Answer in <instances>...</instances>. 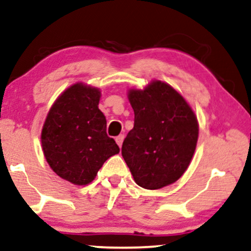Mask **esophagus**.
<instances>
[{"mask_svg":"<svg viewBox=\"0 0 251 251\" xmlns=\"http://www.w3.org/2000/svg\"><path fill=\"white\" fill-rule=\"evenodd\" d=\"M116 142H117L118 145H119V148H122V145H123V142H124V135H123V134L118 135V137L116 138Z\"/></svg>","mask_w":251,"mask_h":251,"instance_id":"esophagus-1","label":"esophagus"}]
</instances>
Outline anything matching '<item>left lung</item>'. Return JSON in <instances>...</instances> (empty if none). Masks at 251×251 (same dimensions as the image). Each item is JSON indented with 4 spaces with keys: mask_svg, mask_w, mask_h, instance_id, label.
<instances>
[{
    "mask_svg": "<svg viewBox=\"0 0 251 251\" xmlns=\"http://www.w3.org/2000/svg\"><path fill=\"white\" fill-rule=\"evenodd\" d=\"M134 126L122 154L135 183L155 190L175 183L188 169L198 139L194 111L171 86L153 81L128 94Z\"/></svg>",
    "mask_w": 251,
    "mask_h": 251,
    "instance_id": "8db88e82",
    "label": "left lung"
}]
</instances>
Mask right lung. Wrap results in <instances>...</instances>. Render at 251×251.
<instances>
[{
	"mask_svg": "<svg viewBox=\"0 0 251 251\" xmlns=\"http://www.w3.org/2000/svg\"><path fill=\"white\" fill-rule=\"evenodd\" d=\"M99 100V89L75 83L57 98L42 128L43 153L51 170L76 185L91 183L102 164L119 153L106 132Z\"/></svg>",
	"mask_w": 251,
	"mask_h": 251,
	"instance_id": "obj_1",
	"label": "right lung"
}]
</instances>
